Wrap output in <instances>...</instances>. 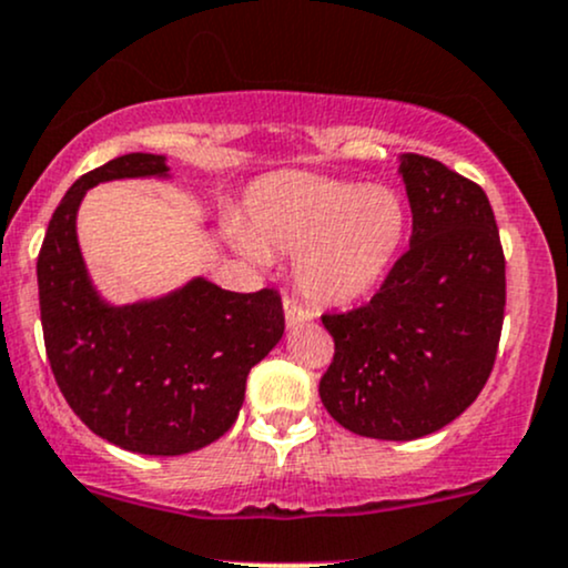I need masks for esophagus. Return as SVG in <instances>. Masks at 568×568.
Instances as JSON below:
<instances>
[{
    "instance_id": "obj_1",
    "label": "esophagus",
    "mask_w": 568,
    "mask_h": 568,
    "mask_svg": "<svg viewBox=\"0 0 568 568\" xmlns=\"http://www.w3.org/2000/svg\"><path fill=\"white\" fill-rule=\"evenodd\" d=\"M284 318H286V327H295V324L311 322L314 318V311L308 305L297 303L295 297H284Z\"/></svg>"
}]
</instances>
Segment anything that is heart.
I'll use <instances>...</instances> for the list:
<instances>
[{
    "mask_svg": "<svg viewBox=\"0 0 568 568\" xmlns=\"http://www.w3.org/2000/svg\"><path fill=\"white\" fill-rule=\"evenodd\" d=\"M407 231L405 199L388 184L273 174L246 195L252 260L295 254V282L318 303H346L373 290L397 260Z\"/></svg>",
    "mask_w": 568,
    "mask_h": 568,
    "instance_id": "obj_1",
    "label": "heart"
}]
</instances>
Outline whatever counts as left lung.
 <instances>
[{"label": "left lung", "instance_id": "8db88e82", "mask_svg": "<svg viewBox=\"0 0 568 568\" xmlns=\"http://www.w3.org/2000/svg\"><path fill=\"white\" fill-rule=\"evenodd\" d=\"M413 212L410 250L369 303L324 314L335 356L318 397L362 437L443 429L486 386L505 322V252L480 184L435 158H399Z\"/></svg>", "mask_w": 568, "mask_h": 568}]
</instances>
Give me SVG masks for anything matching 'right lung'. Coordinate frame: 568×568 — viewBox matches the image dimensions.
<instances>
[{
    "instance_id": "add662e5",
    "label": "right lung",
    "mask_w": 568,
    "mask_h": 568,
    "mask_svg": "<svg viewBox=\"0 0 568 568\" xmlns=\"http://www.w3.org/2000/svg\"><path fill=\"white\" fill-rule=\"evenodd\" d=\"M169 176L163 155L131 152L67 190L37 257L44 352L63 399L106 443L144 456H182L225 435L246 375L284 335L276 290L241 295L193 278L171 295L110 305L78 244L85 190L110 180Z\"/></svg>"
}]
</instances>
